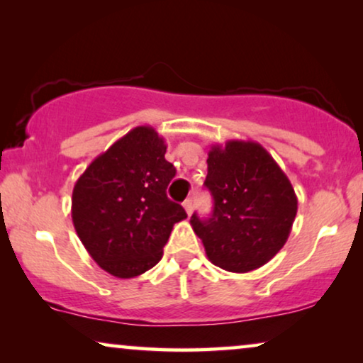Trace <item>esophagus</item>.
I'll list each match as a JSON object with an SVG mask.
<instances>
[{
  "mask_svg": "<svg viewBox=\"0 0 363 363\" xmlns=\"http://www.w3.org/2000/svg\"><path fill=\"white\" fill-rule=\"evenodd\" d=\"M182 207L186 208L187 216H191V213H192V208H194V206H192V199H186V201L182 202Z\"/></svg>",
  "mask_w": 363,
  "mask_h": 363,
  "instance_id": "esophagus-1",
  "label": "esophagus"
}]
</instances>
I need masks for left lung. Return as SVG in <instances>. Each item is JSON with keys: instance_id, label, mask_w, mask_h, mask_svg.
I'll return each instance as SVG.
<instances>
[{"instance_id": "obj_1", "label": "left lung", "mask_w": 363, "mask_h": 363, "mask_svg": "<svg viewBox=\"0 0 363 363\" xmlns=\"http://www.w3.org/2000/svg\"><path fill=\"white\" fill-rule=\"evenodd\" d=\"M206 187L213 212L191 225L211 262L232 273L267 264L288 240L298 212V197L273 156L257 141L228 140L212 145Z\"/></svg>"}]
</instances>
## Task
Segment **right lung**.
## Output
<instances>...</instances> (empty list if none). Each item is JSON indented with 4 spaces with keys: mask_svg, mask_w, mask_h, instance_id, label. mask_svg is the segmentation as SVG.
<instances>
[{
    "mask_svg": "<svg viewBox=\"0 0 363 363\" xmlns=\"http://www.w3.org/2000/svg\"><path fill=\"white\" fill-rule=\"evenodd\" d=\"M164 138L136 126L90 162L74 186L72 222L96 264L128 279L162 258L174 223L187 213L166 196L176 167Z\"/></svg>",
    "mask_w": 363,
    "mask_h": 363,
    "instance_id": "add662e5",
    "label": "right lung"
}]
</instances>
